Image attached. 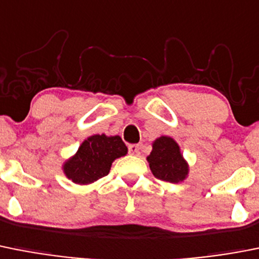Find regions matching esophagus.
Listing matches in <instances>:
<instances>
[{
    "label": "esophagus",
    "instance_id": "34e87169",
    "mask_svg": "<svg viewBox=\"0 0 259 259\" xmlns=\"http://www.w3.org/2000/svg\"><path fill=\"white\" fill-rule=\"evenodd\" d=\"M128 153L132 154V155H139L140 146L137 145V144H131V145H128Z\"/></svg>",
    "mask_w": 259,
    "mask_h": 259
}]
</instances>
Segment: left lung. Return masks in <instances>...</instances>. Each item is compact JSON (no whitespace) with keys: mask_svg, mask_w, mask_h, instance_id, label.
Returning a JSON list of instances; mask_svg holds the SVG:
<instances>
[{"mask_svg":"<svg viewBox=\"0 0 259 259\" xmlns=\"http://www.w3.org/2000/svg\"><path fill=\"white\" fill-rule=\"evenodd\" d=\"M151 173L160 181L180 182L189 172L186 162L180 153L176 141L170 137L162 136L153 144V151L148 156Z\"/></svg>","mask_w":259,"mask_h":259,"instance_id":"left-lung-1","label":"left lung"}]
</instances>
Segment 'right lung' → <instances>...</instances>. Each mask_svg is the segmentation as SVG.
Wrapping results in <instances>:
<instances>
[{
	"label": "right lung",
	"instance_id": "right-lung-1",
	"mask_svg": "<svg viewBox=\"0 0 259 259\" xmlns=\"http://www.w3.org/2000/svg\"><path fill=\"white\" fill-rule=\"evenodd\" d=\"M125 154L127 146L119 136L95 135L84 140L77 154L64 164V173L75 184H91L105 177L111 163Z\"/></svg>",
	"mask_w": 259,
	"mask_h": 259
}]
</instances>
